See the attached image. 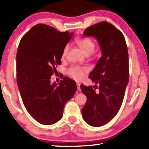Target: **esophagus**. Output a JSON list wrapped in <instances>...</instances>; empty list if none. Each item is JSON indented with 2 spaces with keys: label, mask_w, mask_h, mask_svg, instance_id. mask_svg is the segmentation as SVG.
<instances>
[{
  "label": "esophagus",
  "mask_w": 149,
  "mask_h": 149,
  "mask_svg": "<svg viewBox=\"0 0 149 149\" xmlns=\"http://www.w3.org/2000/svg\"><path fill=\"white\" fill-rule=\"evenodd\" d=\"M77 89L78 90H80V84H79V83H77Z\"/></svg>",
  "instance_id": "obj_1"
}]
</instances>
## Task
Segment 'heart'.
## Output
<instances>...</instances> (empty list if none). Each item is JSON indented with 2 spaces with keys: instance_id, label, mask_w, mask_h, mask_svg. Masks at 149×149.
I'll list each match as a JSON object with an SVG mask.
<instances>
[{
  "instance_id": "1",
  "label": "heart",
  "mask_w": 149,
  "mask_h": 149,
  "mask_svg": "<svg viewBox=\"0 0 149 149\" xmlns=\"http://www.w3.org/2000/svg\"><path fill=\"white\" fill-rule=\"evenodd\" d=\"M75 42L77 45L81 50L84 52L86 55L91 54L95 49V44L92 40L88 38H80L77 39L75 41ZM69 49V46L66 45L65 46L62 51V56L64 57L66 56ZM88 72V68L85 66H81V65H72L68 70L67 74L70 77L75 79V81H81L83 79L85 74Z\"/></svg>"
}]
</instances>
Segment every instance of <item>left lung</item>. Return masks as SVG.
I'll return each instance as SVG.
<instances>
[{
    "label": "left lung",
    "mask_w": 149,
    "mask_h": 149,
    "mask_svg": "<svg viewBox=\"0 0 149 149\" xmlns=\"http://www.w3.org/2000/svg\"><path fill=\"white\" fill-rule=\"evenodd\" d=\"M84 36L97 39L102 52L89 77L95 84L81 85L87 101L81 112L88 124L100 127L115 117L122 106L129 81V58L125 37L119 29L107 22L88 27ZM100 85L96 93V84Z\"/></svg>",
    "instance_id": "obj_1"
}]
</instances>
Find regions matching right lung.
Masks as SVG:
<instances>
[{
    "instance_id": "right-lung-1",
    "label": "right lung",
    "mask_w": 149,
    "mask_h": 149,
    "mask_svg": "<svg viewBox=\"0 0 149 149\" xmlns=\"http://www.w3.org/2000/svg\"><path fill=\"white\" fill-rule=\"evenodd\" d=\"M72 36V33L39 24L24 35L17 48V87L27 111L41 124L58 122L65 103L77 90L75 81L66 77L58 85L50 83L57 65L61 64L63 49Z\"/></svg>"
}]
</instances>
